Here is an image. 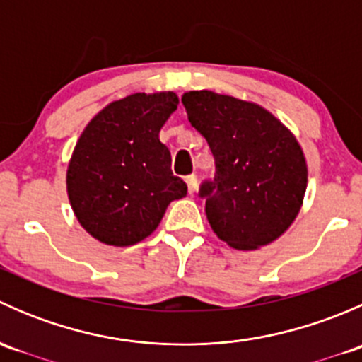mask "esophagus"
Returning a JSON list of instances; mask_svg holds the SVG:
<instances>
[{"instance_id": "1", "label": "esophagus", "mask_w": 362, "mask_h": 362, "mask_svg": "<svg viewBox=\"0 0 362 362\" xmlns=\"http://www.w3.org/2000/svg\"><path fill=\"white\" fill-rule=\"evenodd\" d=\"M185 182H187L189 194H194L196 187H198V178H196V175H189V177L185 178Z\"/></svg>"}]
</instances>
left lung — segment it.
<instances>
[{
  "instance_id": "8db88e82",
  "label": "left lung",
  "mask_w": 362,
  "mask_h": 362,
  "mask_svg": "<svg viewBox=\"0 0 362 362\" xmlns=\"http://www.w3.org/2000/svg\"><path fill=\"white\" fill-rule=\"evenodd\" d=\"M182 105L217 166L214 185L202 189L210 228L236 250L275 242L298 217L308 184L293 131L261 105L214 90H187Z\"/></svg>"
}]
</instances>
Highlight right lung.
<instances>
[{"label":"right lung","instance_id":"add662e5","mask_svg":"<svg viewBox=\"0 0 362 362\" xmlns=\"http://www.w3.org/2000/svg\"><path fill=\"white\" fill-rule=\"evenodd\" d=\"M177 107L173 90L134 93L108 103L82 131L68 163L66 192L94 240L134 245L158 229L168 204L187 194L159 140Z\"/></svg>","mask_w":362,"mask_h":362}]
</instances>
